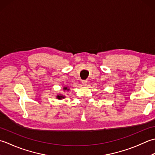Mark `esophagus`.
<instances>
[{
    "label": "esophagus",
    "instance_id": "esophagus-1",
    "mask_svg": "<svg viewBox=\"0 0 155 155\" xmlns=\"http://www.w3.org/2000/svg\"><path fill=\"white\" fill-rule=\"evenodd\" d=\"M87 80H82L81 81V83L83 84V86H86L87 84Z\"/></svg>",
    "mask_w": 155,
    "mask_h": 155
}]
</instances>
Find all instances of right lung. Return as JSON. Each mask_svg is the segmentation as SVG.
<instances>
[{"label": "right lung", "instance_id": "1", "mask_svg": "<svg viewBox=\"0 0 155 155\" xmlns=\"http://www.w3.org/2000/svg\"><path fill=\"white\" fill-rule=\"evenodd\" d=\"M63 89H64V90H68V91L69 90V89H68V88L67 87H63ZM56 97H57V98L59 99V100H61V99L64 98V97H65V96H64L61 95V94H59V95H58V96H57Z\"/></svg>", "mask_w": 155, "mask_h": 155}]
</instances>
